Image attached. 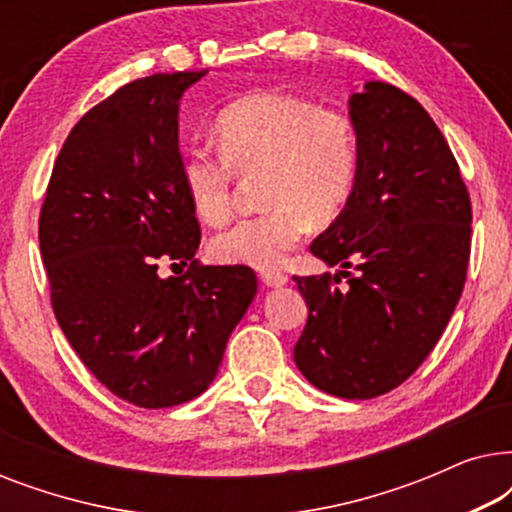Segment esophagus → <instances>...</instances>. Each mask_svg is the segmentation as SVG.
<instances>
[{"mask_svg":"<svg viewBox=\"0 0 512 512\" xmlns=\"http://www.w3.org/2000/svg\"><path fill=\"white\" fill-rule=\"evenodd\" d=\"M261 282L268 286V289H279V286H284L286 282H289V277H286L284 272L268 270V272H261Z\"/></svg>","mask_w":512,"mask_h":512,"instance_id":"1","label":"esophagus"}]
</instances>
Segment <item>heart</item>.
I'll return each instance as SVG.
<instances>
[{"label":"heart","mask_w":512,"mask_h":512,"mask_svg":"<svg viewBox=\"0 0 512 512\" xmlns=\"http://www.w3.org/2000/svg\"><path fill=\"white\" fill-rule=\"evenodd\" d=\"M221 153L193 146L181 184L202 221L226 219L237 174L261 177L263 212L242 216L209 240L219 263L277 268L307 226H324L347 205L359 172L354 123L296 95L256 93L216 118Z\"/></svg>","instance_id":"heart-1"}]
</instances>
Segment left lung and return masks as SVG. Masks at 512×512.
Wrapping results in <instances>:
<instances>
[{
    "label": "left lung",
    "mask_w": 512,
    "mask_h": 512,
    "mask_svg": "<svg viewBox=\"0 0 512 512\" xmlns=\"http://www.w3.org/2000/svg\"><path fill=\"white\" fill-rule=\"evenodd\" d=\"M349 118L354 191L310 244L340 270L293 277L310 310L293 359L317 389L366 401L408 380L443 335L464 291L473 214L457 160L415 97L368 81Z\"/></svg>",
    "instance_id": "left-lung-1"
}]
</instances>
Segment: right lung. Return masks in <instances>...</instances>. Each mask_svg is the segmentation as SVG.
I'll return each mask as SVG.
<instances>
[{
    "label": "right lung",
    "instance_id": "add662e5",
    "mask_svg": "<svg viewBox=\"0 0 512 512\" xmlns=\"http://www.w3.org/2000/svg\"><path fill=\"white\" fill-rule=\"evenodd\" d=\"M202 72L118 88L74 125L39 216L55 319L86 368L123 401L172 408L214 382L256 296L247 265H200L181 184L179 100ZM191 262L163 280L157 261Z\"/></svg>",
    "mask_w": 512,
    "mask_h": 512
}]
</instances>
